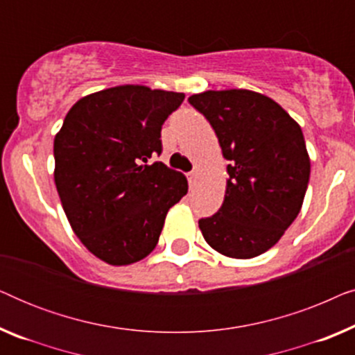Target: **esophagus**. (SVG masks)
<instances>
[{
    "label": "esophagus",
    "instance_id": "obj_1",
    "mask_svg": "<svg viewBox=\"0 0 355 355\" xmlns=\"http://www.w3.org/2000/svg\"><path fill=\"white\" fill-rule=\"evenodd\" d=\"M187 179H189V186H193V182H196V179H197V173L196 171H191V173H187Z\"/></svg>",
    "mask_w": 355,
    "mask_h": 355
}]
</instances>
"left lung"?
<instances>
[{
    "instance_id": "obj_1",
    "label": "left lung",
    "mask_w": 355,
    "mask_h": 355,
    "mask_svg": "<svg viewBox=\"0 0 355 355\" xmlns=\"http://www.w3.org/2000/svg\"><path fill=\"white\" fill-rule=\"evenodd\" d=\"M189 103L205 116L230 162L225 200L198 220L202 234L232 259L263 254L302 207L310 178L302 129L276 101L250 90H208Z\"/></svg>"
}]
</instances>
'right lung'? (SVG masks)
Instances as JSON below:
<instances>
[{
  "label": "right lung",
  "mask_w": 355,
  "mask_h": 355,
  "mask_svg": "<svg viewBox=\"0 0 355 355\" xmlns=\"http://www.w3.org/2000/svg\"><path fill=\"white\" fill-rule=\"evenodd\" d=\"M184 94L121 85L84 96L55 137V182L76 236L110 265H129L158 244L187 179L162 162V128Z\"/></svg>",
  "instance_id": "obj_1"
}]
</instances>
